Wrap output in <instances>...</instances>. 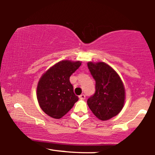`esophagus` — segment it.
Here are the masks:
<instances>
[{
	"label": "esophagus",
	"instance_id": "1",
	"mask_svg": "<svg viewBox=\"0 0 155 155\" xmlns=\"http://www.w3.org/2000/svg\"><path fill=\"white\" fill-rule=\"evenodd\" d=\"M79 98H80V100H85V95L82 94V95H80L79 96Z\"/></svg>",
	"mask_w": 155,
	"mask_h": 155
}]
</instances>
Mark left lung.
I'll return each instance as SVG.
<instances>
[{
  "mask_svg": "<svg viewBox=\"0 0 155 155\" xmlns=\"http://www.w3.org/2000/svg\"><path fill=\"white\" fill-rule=\"evenodd\" d=\"M87 67L95 80V93L87 104L96 117L102 121L120 112L125 100V89L120 75L104 62H88Z\"/></svg>",
  "mask_w": 155,
  "mask_h": 155,
  "instance_id": "left-lung-1",
  "label": "left lung"
}]
</instances>
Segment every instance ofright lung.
<instances>
[{
	"mask_svg": "<svg viewBox=\"0 0 155 155\" xmlns=\"http://www.w3.org/2000/svg\"><path fill=\"white\" fill-rule=\"evenodd\" d=\"M80 61L62 60L45 72L38 81L37 99L42 110L50 117L60 119L78 100L70 82Z\"/></svg>",
	"mask_w": 155,
	"mask_h": 155,
	"instance_id": "add662e5",
	"label": "right lung"
}]
</instances>
